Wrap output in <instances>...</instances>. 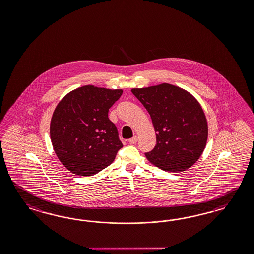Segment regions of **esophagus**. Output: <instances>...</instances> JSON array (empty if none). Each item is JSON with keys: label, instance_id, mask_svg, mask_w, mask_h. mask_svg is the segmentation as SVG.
Instances as JSON below:
<instances>
[{"label": "esophagus", "instance_id": "1", "mask_svg": "<svg viewBox=\"0 0 254 254\" xmlns=\"http://www.w3.org/2000/svg\"><path fill=\"white\" fill-rule=\"evenodd\" d=\"M137 141H138V137H137V136H134L133 138L128 139V142H129L130 144H134V143H136Z\"/></svg>", "mask_w": 254, "mask_h": 254}]
</instances>
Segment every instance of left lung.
I'll use <instances>...</instances> for the list:
<instances>
[{
    "label": "left lung",
    "mask_w": 254,
    "mask_h": 254,
    "mask_svg": "<svg viewBox=\"0 0 254 254\" xmlns=\"http://www.w3.org/2000/svg\"><path fill=\"white\" fill-rule=\"evenodd\" d=\"M131 91L146 108L154 125L156 144L145 154L147 159L165 171L191 168L203 154L208 136L207 117L198 100L167 83Z\"/></svg>",
    "instance_id": "left-lung-1"
}]
</instances>
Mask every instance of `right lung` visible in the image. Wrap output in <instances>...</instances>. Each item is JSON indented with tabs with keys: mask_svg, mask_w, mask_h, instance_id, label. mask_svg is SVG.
Returning <instances> with one entry per match:
<instances>
[{
	"mask_svg": "<svg viewBox=\"0 0 254 254\" xmlns=\"http://www.w3.org/2000/svg\"><path fill=\"white\" fill-rule=\"evenodd\" d=\"M122 93V89L84 85L58 103L50 122V138L58 158L71 173L93 176L115 160L123 144L108 112Z\"/></svg>",
	"mask_w": 254,
	"mask_h": 254,
	"instance_id": "1",
	"label": "right lung"
}]
</instances>
